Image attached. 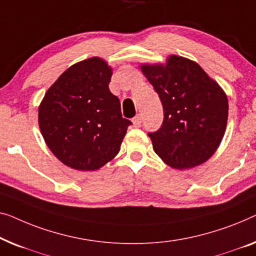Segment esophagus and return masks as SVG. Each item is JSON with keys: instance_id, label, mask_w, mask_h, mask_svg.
<instances>
[{"instance_id": "obj_1", "label": "esophagus", "mask_w": 256, "mask_h": 256, "mask_svg": "<svg viewBox=\"0 0 256 256\" xmlns=\"http://www.w3.org/2000/svg\"><path fill=\"white\" fill-rule=\"evenodd\" d=\"M132 122H133V125H134L136 128H140V125H142V116L138 114V116H136L134 118H133Z\"/></svg>"}]
</instances>
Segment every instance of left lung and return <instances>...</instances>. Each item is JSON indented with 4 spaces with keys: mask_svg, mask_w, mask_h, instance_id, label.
Instances as JSON below:
<instances>
[{
    "mask_svg": "<svg viewBox=\"0 0 256 256\" xmlns=\"http://www.w3.org/2000/svg\"><path fill=\"white\" fill-rule=\"evenodd\" d=\"M142 70L164 108V122L148 132L153 150L176 169L206 161L224 136L228 100L198 64L170 56L166 64H142Z\"/></svg>",
    "mask_w": 256,
    "mask_h": 256,
    "instance_id": "1",
    "label": "left lung"
}]
</instances>
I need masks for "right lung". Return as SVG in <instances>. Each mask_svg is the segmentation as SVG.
Returning a JSON list of instances; mask_svg holds the SVG:
<instances>
[{
  "instance_id": "1",
  "label": "right lung",
  "mask_w": 256,
  "mask_h": 256,
  "mask_svg": "<svg viewBox=\"0 0 256 256\" xmlns=\"http://www.w3.org/2000/svg\"><path fill=\"white\" fill-rule=\"evenodd\" d=\"M111 68L100 58L70 66L45 94L39 128L48 148L68 167L96 170L120 150L132 123L109 90Z\"/></svg>"
}]
</instances>
